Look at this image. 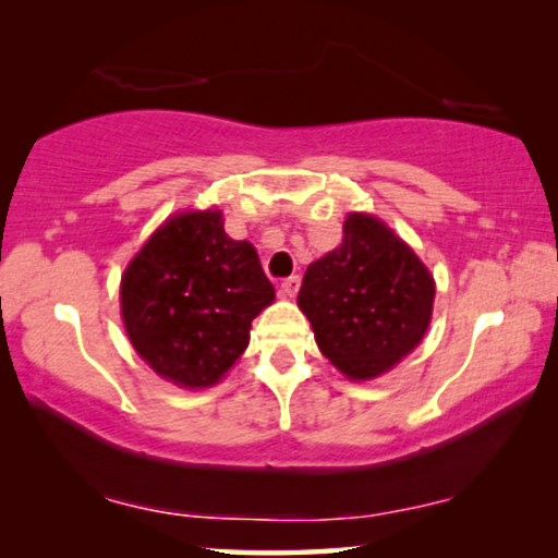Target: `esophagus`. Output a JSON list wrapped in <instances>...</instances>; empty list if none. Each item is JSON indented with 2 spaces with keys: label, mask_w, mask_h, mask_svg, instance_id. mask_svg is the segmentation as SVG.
Wrapping results in <instances>:
<instances>
[{
  "label": "esophagus",
  "mask_w": 558,
  "mask_h": 558,
  "mask_svg": "<svg viewBox=\"0 0 558 558\" xmlns=\"http://www.w3.org/2000/svg\"><path fill=\"white\" fill-rule=\"evenodd\" d=\"M296 292H300V277H289L281 281V296H289V300H292Z\"/></svg>",
  "instance_id": "34e87169"
}]
</instances>
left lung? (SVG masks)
Masks as SVG:
<instances>
[{
    "label": "left lung",
    "mask_w": 558,
    "mask_h": 558,
    "mask_svg": "<svg viewBox=\"0 0 558 558\" xmlns=\"http://www.w3.org/2000/svg\"><path fill=\"white\" fill-rule=\"evenodd\" d=\"M296 304L327 361L350 380H368L422 342L434 279L384 220L350 213L340 246L307 266Z\"/></svg>",
    "instance_id": "8db88e82"
}]
</instances>
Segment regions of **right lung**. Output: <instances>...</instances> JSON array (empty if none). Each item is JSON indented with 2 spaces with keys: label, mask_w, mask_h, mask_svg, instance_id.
Listing matches in <instances>:
<instances>
[{
  "label": "right lung",
  "mask_w": 558,
  "mask_h": 558,
  "mask_svg": "<svg viewBox=\"0 0 558 558\" xmlns=\"http://www.w3.org/2000/svg\"><path fill=\"white\" fill-rule=\"evenodd\" d=\"M271 302L256 248L223 231L220 210L165 220L121 277L129 340L157 376L182 388L218 384Z\"/></svg>",
  "instance_id": "add662e5"
}]
</instances>
